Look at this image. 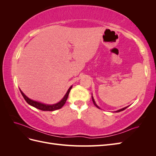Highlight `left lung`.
I'll use <instances>...</instances> for the list:
<instances>
[{
	"label": "left lung",
	"mask_w": 156,
	"mask_h": 156,
	"mask_svg": "<svg viewBox=\"0 0 156 156\" xmlns=\"http://www.w3.org/2000/svg\"><path fill=\"white\" fill-rule=\"evenodd\" d=\"M92 101H93V103H94V105H95L96 107H98V108H100V107H99L98 105H97V104L96 103V102H95V101H94V98H93V96H92ZM128 107V106L127 107H124V108H121V109H119V110H118V111H115L116 112H120V111H124V110H125L126 108H127Z\"/></svg>",
	"instance_id": "1"
}]
</instances>
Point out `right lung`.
Here are the masks:
<instances>
[{
  "label": "right lung",
  "mask_w": 156,
  "mask_h": 156,
  "mask_svg": "<svg viewBox=\"0 0 156 156\" xmlns=\"http://www.w3.org/2000/svg\"><path fill=\"white\" fill-rule=\"evenodd\" d=\"M72 86H71L69 87V88L68 89V92H66V94H65V96H64V98L62 99V100H61L58 103H55V104H53V105L44 104V103H41L38 101L32 100L30 98H28L27 96H25V94L23 93L20 89V92L22 94V96L25 99V100L27 102V103H29V104L31 106L34 107L35 108H38V109L44 111H55L57 109H60V108H62L64 106V105L66 103V101L67 99L68 98L69 93L71 90V89H72Z\"/></svg>",
  "instance_id": "obj_1"
}]
</instances>
